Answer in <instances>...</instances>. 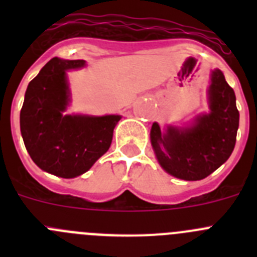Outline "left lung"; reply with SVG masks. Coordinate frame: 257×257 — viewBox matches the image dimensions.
<instances>
[{
  "label": "left lung",
  "instance_id": "obj_1",
  "mask_svg": "<svg viewBox=\"0 0 257 257\" xmlns=\"http://www.w3.org/2000/svg\"><path fill=\"white\" fill-rule=\"evenodd\" d=\"M207 90L210 112L184 127L161 131L154 122L151 143L157 161L167 174L187 181L202 180L225 163L234 149L239 126L235 94L220 69L211 72Z\"/></svg>",
  "mask_w": 257,
  "mask_h": 257
}]
</instances>
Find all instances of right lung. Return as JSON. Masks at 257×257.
<instances>
[{
    "instance_id": "1",
    "label": "right lung",
    "mask_w": 257,
    "mask_h": 257,
    "mask_svg": "<svg viewBox=\"0 0 257 257\" xmlns=\"http://www.w3.org/2000/svg\"><path fill=\"white\" fill-rule=\"evenodd\" d=\"M85 60L52 58L27 87L20 131L32 161L41 170L72 179L91 169L112 144L121 115L65 114L70 103L67 70Z\"/></svg>"
}]
</instances>
